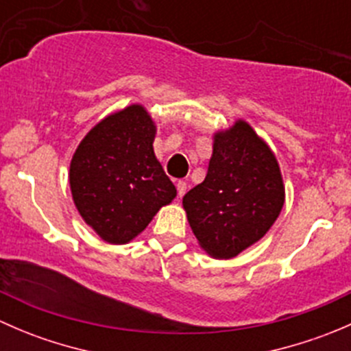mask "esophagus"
<instances>
[{"label": "esophagus", "instance_id": "1", "mask_svg": "<svg viewBox=\"0 0 351 351\" xmlns=\"http://www.w3.org/2000/svg\"><path fill=\"white\" fill-rule=\"evenodd\" d=\"M176 190H178V197L185 195V193H186V182L180 180V182L176 183Z\"/></svg>", "mask_w": 351, "mask_h": 351}]
</instances>
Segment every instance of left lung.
Instances as JSON below:
<instances>
[{
	"instance_id": "1",
	"label": "left lung",
	"mask_w": 351,
	"mask_h": 351,
	"mask_svg": "<svg viewBox=\"0 0 351 351\" xmlns=\"http://www.w3.org/2000/svg\"><path fill=\"white\" fill-rule=\"evenodd\" d=\"M284 202L274 151L239 119L214 134L207 176L183 197V208L202 250L229 260L270 231Z\"/></svg>"
}]
</instances>
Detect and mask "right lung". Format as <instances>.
Masks as SVG:
<instances>
[{
    "label": "right lung",
    "instance_id": "right-lung-1",
    "mask_svg": "<svg viewBox=\"0 0 351 351\" xmlns=\"http://www.w3.org/2000/svg\"><path fill=\"white\" fill-rule=\"evenodd\" d=\"M154 137L153 117L134 104L101 119L74 151L71 195L104 241L130 243L176 197L154 154Z\"/></svg>",
    "mask_w": 351,
    "mask_h": 351
}]
</instances>
